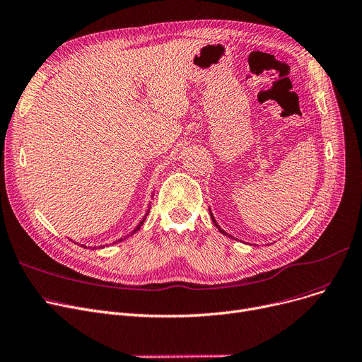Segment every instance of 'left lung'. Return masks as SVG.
I'll return each mask as SVG.
<instances>
[{
  "instance_id": "obj_1",
  "label": "left lung",
  "mask_w": 362,
  "mask_h": 362,
  "mask_svg": "<svg viewBox=\"0 0 362 362\" xmlns=\"http://www.w3.org/2000/svg\"><path fill=\"white\" fill-rule=\"evenodd\" d=\"M210 216H211V221H214V223H215V225H216V228H218V229H219V230H221V232H222V233H223V235H228V233H226V232H225V230H223V229H221V226H219V225H218V223H216V221H215V218H214V215H211V211H210ZM228 237H229V238H233V237H230V235H228Z\"/></svg>"
}]
</instances>
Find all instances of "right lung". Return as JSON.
Segmentation results:
<instances>
[{
	"label": "right lung",
	"mask_w": 362,
	"mask_h": 362,
	"mask_svg": "<svg viewBox=\"0 0 362 362\" xmlns=\"http://www.w3.org/2000/svg\"><path fill=\"white\" fill-rule=\"evenodd\" d=\"M148 209H151V207H148ZM148 209H147V211H146V215H144V218H143V219H141V221H140V223H139V225H137V226H136V228H134V230H133V232H132V233H129V235H125V237H124V238H119V240H117V241H115V243H121V241H122V240H125V238H127V237H132V235H133V233H136V232H137V230H139V229H140V228H141V225H143V223H144V221H146V216H147V215H148ZM115 243H114V244H115ZM103 247H105V245H103ZM84 248H86V247H84ZM93 248H96V247H93ZM99 248H102V245H100V247H99Z\"/></svg>",
	"instance_id": "1"
}]
</instances>
